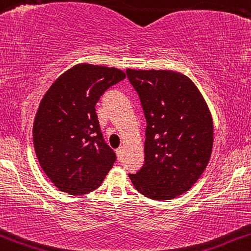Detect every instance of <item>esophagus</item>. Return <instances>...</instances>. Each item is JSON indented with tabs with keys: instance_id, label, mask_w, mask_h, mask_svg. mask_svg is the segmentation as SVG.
<instances>
[{
	"instance_id": "esophagus-1",
	"label": "esophagus",
	"mask_w": 251,
	"mask_h": 251,
	"mask_svg": "<svg viewBox=\"0 0 251 251\" xmlns=\"http://www.w3.org/2000/svg\"><path fill=\"white\" fill-rule=\"evenodd\" d=\"M123 153H125V149H123V147H118V149L116 150V154H117L118 159H122Z\"/></svg>"
}]
</instances>
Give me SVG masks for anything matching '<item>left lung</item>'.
Masks as SVG:
<instances>
[{
    "label": "left lung",
    "instance_id": "obj_1",
    "mask_svg": "<svg viewBox=\"0 0 251 251\" xmlns=\"http://www.w3.org/2000/svg\"><path fill=\"white\" fill-rule=\"evenodd\" d=\"M146 117L145 162L129 174L134 187L153 201H169L190 190L211 156L214 126L197 86L170 70L126 69Z\"/></svg>",
    "mask_w": 251,
    "mask_h": 251
}]
</instances>
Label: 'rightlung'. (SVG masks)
Instances as JSON below:
<instances>
[{
    "mask_svg": "<svg viewBox=\"0 0 251 251\" xmlns=\"http://www.w3.org/2000/svg\"><path fill=\"white\" fill-rule=\"evenodd\" d=\"M125 78L120 69L77 64L43 95L33 121V147L45 174L63 192L81 196L97 190L115 163L95 105Z\"/></svg>",
    "mask_w": 251,
    "mask_h": 251,
    "instance_id": "obj_1",
    "label": "right lung"
}]
</instances>
